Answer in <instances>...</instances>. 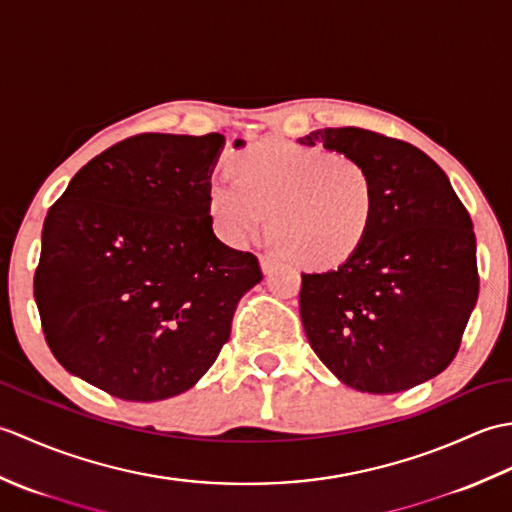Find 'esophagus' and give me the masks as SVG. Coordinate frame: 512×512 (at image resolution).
<instances>
[{"mask_svg":"<svg viewBox=\"0 0 512 512\" xmlns=\"http://www.w3.org/2000/svg\"><path fill=\"white\" fill-rule=\"evenodd\" d=\"M259 266H262V270L268 275V273H273V270L279 266V259L275 255L264 253V255H259Z\"/></svg>","mask_w":512,"mask_h":512,"instance_id":"obj_1","label":"esophagus"}]
</instances>
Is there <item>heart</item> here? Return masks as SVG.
Masks as SVG:
<instances>
[{
    "label": "heart",
    "instance_id": "1",
    "mask_svg": "<svg viewBox=\"0 0 512 512\" xmlns=\"http://www.w3.org/2000/svg\"><path fill=\"white\" fill-rule=\"evenodd\" d=\"M235 180L206 193L215 231L242 248L273 233L297 264L330 268L365 244L376 222V182L361 160L290 140L262 138L231 158Z\"/></svg>",
    "mask_w": 512,
    "mask_h": 512
}]
</instances>
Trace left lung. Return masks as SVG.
<instances>
[{
	"instance_id": "1",
	"label": "left lung",
	"mask_w": 512,
	"mask_h": 512,
	"mask_svg": "<svg viewBox=\"0 0 512 512\" xmlns=\"http://www.w3.org/2000/svg\"><path fill=\"white\" fill-rule=\"evenodd\" d=\"M299 143L367 165L378 209L347 262L301 275L312 350L341 383L367 394L438 376L460 350L480 290L473 222L447 173L405 140L361 127L317 129Z\"/></svg>"
}]
</instances>
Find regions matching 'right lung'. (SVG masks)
Masks as SVG:
<instances>
[{
  "label": "right lung",
  "instance_id": "obj_1",
  "mask_svg": "<svg viewBox=\"0 0 512 512\" xmlns=\"http://www.w3.org/2000/svg\"><path fill=\"white\" fill-rule=\"evenodd\" d=\"M222 147V134L125 138L50 206L35 301L70 374L154 402L191 389L215 363L239 299L262 281L253 253L213 233L206 193Z\"/></svg>",
  "mask_w": 512,
  "mask_h": 512
}]
</instances>
